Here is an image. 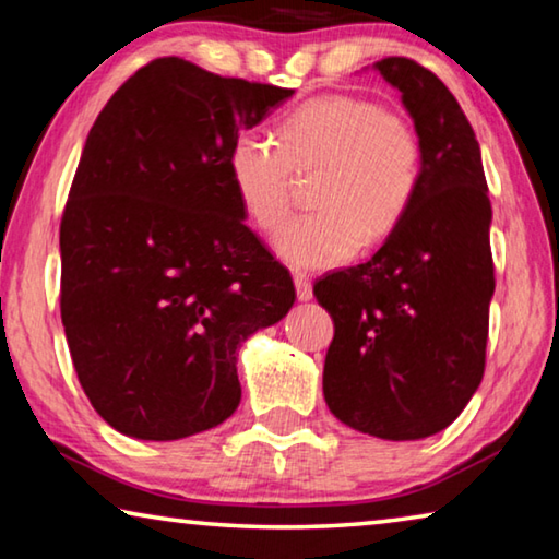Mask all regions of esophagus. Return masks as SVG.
<instances>
[{"mask_svg":"<svg viewBox=\"0 0 559 559\" xmlns=\"http://www.w3.org/2000/svg\"><path fill=\"white\" fill-rule=\"evenodd\" d=\"M293 283H296V293L300 300L313 298V283H310L306 273H293Z\"/></svg>","mask_w":559,"mask_h":559,"instance_id":"obj_1","label":"esophagus"}]
</instances>
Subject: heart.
<instances>
[{
	"label": "heart",
	"instance_id": "heart-1",
	"mask_svg": "<svg viewBox=\"0 0 559 559\" xmlns=\"http://www.w3.org/2000/svg\"><path fill=\"white\" fill-rule=\"evenodd\" d=\"M318 177L316 212L290 219L276 239L283 261L325 269L365 241H380L409 212L421 182V143L409 120L359 96H318L293 108L278 143L243 132L229 150V175L243 214L276 231L290 212L296 173Z\"/></svg>",
	"mask_w": 559,
	"mask_h": 559
}]
</instances>
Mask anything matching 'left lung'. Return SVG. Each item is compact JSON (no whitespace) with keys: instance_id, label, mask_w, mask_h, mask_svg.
<instances>
[{"instance_id":"1","label":"left lung","mask_w":559,"mask_h":559,"mask_svg":"<svg viewBox=\"0 0 559 559\" xmlns=\"http://www.w3.org/2000/svg\"><path fill=\"white\" fill-rule=\"evenodd\" d=\"M402 91L421 143V182L370 261L316 281L335 335L323 392L340 421L390 441L431 437L456 419L486 370L496 290L480 147L459 100L406 56L377 61Z\"/></svg>"}]
</instances>
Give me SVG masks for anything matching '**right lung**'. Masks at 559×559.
<instances>
[{
	"instance_id": "add662e5",
	"label": "right lung",
	"mask_w": 559,
	"mask_h": 559,
	"mask_svg": "<svg viewBox=\"0 0 559 559\" xmlns=\"http://www.w3.org/2000/svg\"><path fill=\"white\" fill-rule=\"evenodd\" d=\"M293 88L145 63L93 122L61 216V320L103 419L135 439L212 429L236 349L288 313V269L243 224L229 150Z\"/></svg>"
}]
</instances>
